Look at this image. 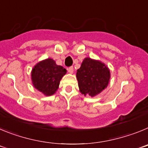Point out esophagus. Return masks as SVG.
I'll return each mask as SVG.
<instances>
[{
	"label": "esophagus",
	"mask_w": 148,
	"mask_h": 148,
	"mask_svg": "<svg viewBox=\"0 0 148 148\" xmlns=\"http://www.w3.org/2000/svg\"><path fill=\"white\" fill-rule=\"evenodd\" d=\"M68 73H70V74H73V71H74V69H73V66H70V67L68 68Z\"/></svg>",
	"instance_id": "obj_1"
}]
</instances>
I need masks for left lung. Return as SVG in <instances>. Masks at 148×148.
Instances as JSON below:
<instances>
[{
    "label": "left lung",
    "mask_w": 148,
    "mask_h": 148,
    "mask_svg": "<svg viewBox=\"0 0 148 148\" xmlns=\"http://www.w3.org/2000/svg\"><path fill=\"white\" fill-rule=\"evenodd\" d=\"M76 78L81 93L94 97L107 88L110 71L104 63L87 57L77 70Z\"/></svg>",
    "instance_id": "1"
}]
</instances>
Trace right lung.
I'll list each match as a JSON object with an SVG mask.
<instances>
[{"label": "right lung", "instance_id": "add662e5", "mask_svg": "<svg viewBox=\"0 0 148 148\" xmlns=\"http://www.w3.org/2000/svg\"><path fill=\"white\" fill-rule=\"evenodd\" d=\"M66 73L62 66L56 64L52 58L39 61L32 68L31 79L33 87L46 96H50L56 92L60 82Z\"/></svg>", "mask_w": 148, "mask_h": 148}]
</instances>
